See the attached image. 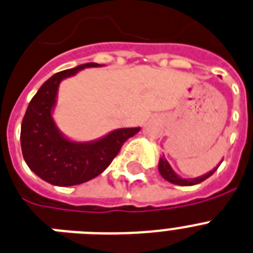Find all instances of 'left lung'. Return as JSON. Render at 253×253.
<instances>
[{"instance_id": "8db88e82", "label": "left lung", "mask_w": 253, "mask_h": 253, "mask_svg": "<svg viewBox=\"0 0 253 253\" xmlns=\"http://www.w3.org/2000/svg\"><path fill=\"white\" fill-rule=\"evenodd\" d=\"M220 164H221V163H220ZM220 164H219V165H220ZM219 165H217L215 169L211 170V171L204 174V175L197 176V178H188V179H187V178H182V176H179L178 174H176V172L172 170V168L170 166V164L168 163V160L165 159V156H163V157H160L159 171H160V174H161V176H163L165 180H168V182L172 183V184L185 185V187H187V185L198 184V183L206 180L207 178H210L213 172L216 171V169L219 168Z\"/></svg>"}]
</instances>
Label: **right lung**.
<instances>
[{
    "instance_id": "right-lung-1",
    "label": "right lung",
    "mask_w": 253,
    "mask_h": 253,
    "mask_svg": "<svg viewBox=\"0 0 253 253\" xmlns=\"http://www.w3.org/2000/svg\"><path fill=\"white\" fill-rule=\"evenodd\" d=\"M101 66L88 62L56 73L29 102L21 123V151L29 169L49 184L69 187L96 178L111 164L123 143L141 129L120 128L94 141L77 142L57 128L52 114L60 83L83 69Z\"/></svg>"
}]
</instances>
